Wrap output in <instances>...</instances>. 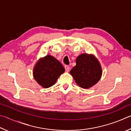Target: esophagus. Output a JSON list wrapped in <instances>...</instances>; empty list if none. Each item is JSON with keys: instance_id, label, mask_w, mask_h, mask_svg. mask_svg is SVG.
I'll return each mask as SVG.
<instances>
[{"instance_id": "34e87169", "label": "esophagus", "mask_w": 131, "mask_h": 131, "mask_svg": "<svg viewBox=\"0 0 131 131\" xmlns=\"http://www.w3.org/2000/svg\"><path fill=\"white\" fill-rule=\"evenodd\" d=\"M64 68H65V70H66V72H68L70 71V68L68 66H64Z\"/></svg>"}]
</instances>
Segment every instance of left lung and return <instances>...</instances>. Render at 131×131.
Returning <instances> with one entry per match:
<instances>
[{"label":"left lung","mask_w":131,"mask_h":131,"mask_svg":"<svg viewBox=\"0 0 131 131\" xmlns=\"http://www.w3.org/2000/svg\"><path fill=\"white\" fill-rule=\"evenodd\" d=\"M102 68L99 61L93 54L83 53L76 59V66L70 71L79 86L89 89L100 81L102 75Z\"/></svg>","instance_id":"obj_1"}]
</instances>
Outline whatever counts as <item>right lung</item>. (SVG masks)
Returning <instances> with one entry per match:
<instances>
[{
	"mask_svg": "<svg viewBox=\"0 0 131 131\" xmlns=\"http://www.w3.org/2000/svg\"><path fill=\"white\" fill-rule=\"evenodd\" d=\"M65 71L63 65L50 55H47L37 62L33 69V77L43 88H48L56 83Z\"/></svg>",
	"mask_w": 131,
	"mask_h": 131,
	"instance_id": "right-lung-1",
	"label": "right lung"
}]
</instances>
